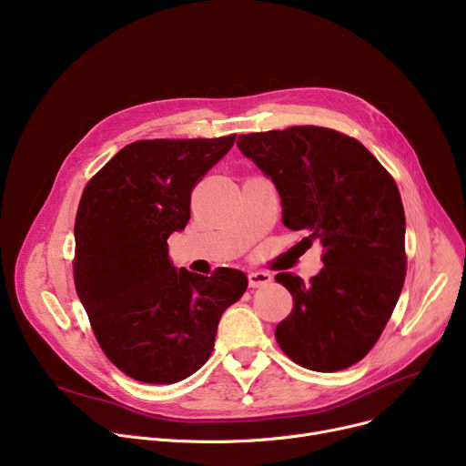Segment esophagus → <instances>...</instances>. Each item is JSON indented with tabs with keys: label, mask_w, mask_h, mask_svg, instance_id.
<instances>
[{
	"label": "esophagus",
	"mask_w": 466,
	"mask_h": 466,
	"mask_svg": "<svg viewBox=\"0 0 466 466\" xmlns=\"http://www.w3.org/2000/svg\"><path fill=\"white\" fill-rule=\"evenodd\" d=\"M248 282H250V288H263L272 282V275L265 270H252L248 275Z\"/></svg>",
	"instance_id": "obj_1"
}]
</instances>
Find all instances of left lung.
Wrapping results in <instances>:
<instances>
[{"instance_id": "obj_1", "label": "left lung", "mask_w": 466, "mask_h": 466, "mask_svg": "<svg viewBox=\"0 0 466 466\" xmlns=\"http://www.w3.org/2000/svg\"><path fill=\"white\" fill-rule=\"evenodd\" d=\"M238 150L272 180L282 222L319 238L323 268L309 284L277 282L293 297L277 342L297 365L337 372L378 342L406 277L404 208L386 167L353 137L319 126L240 135Z\"/></svg>"}]
</instances>
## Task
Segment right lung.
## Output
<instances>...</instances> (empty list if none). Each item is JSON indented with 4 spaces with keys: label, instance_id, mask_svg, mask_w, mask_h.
Segmentation results:
<instances>
[{
    "label": "right lung",
    "instance_id": "1",
    "mask_svg": "<svg viewBox=\"0 0 466 466\" xmlns=\"http://www.w3.org/2000/svg\"><path fill=\"white\" fill-rule=\"evenodd\" d=\"M143 139L88 180L75 218V289L113 365L145 384H175L210 358L218 321L248 286L244 272L175 268L167 238L186 228L196 184L235 143Z\"/></svg>",
    "mask_w": 466,
    "mask_h": 466
}]
</instances>
